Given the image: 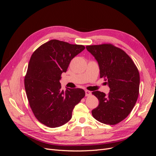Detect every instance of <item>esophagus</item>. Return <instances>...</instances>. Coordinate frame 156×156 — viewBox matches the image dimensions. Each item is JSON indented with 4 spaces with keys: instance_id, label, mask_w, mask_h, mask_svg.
Here are the masks:
<instances>
[{
    "instance_id": "1",
    "label": "esophagus",
    "mask_w": 156,
    "mask_h": 156,
    "mask_svg": "<svg viewBox=\"0 0 156 156\" xmlns=\"http://www.w3.org/2000/svg\"><path fill=\"white\" fill-rule=\"evenodd\" d=\"M91 92L89 91V90H85V94H86V96H89L91 95Z\"/></svg>"
}]
</instances>
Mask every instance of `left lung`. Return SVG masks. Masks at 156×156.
Segmentation results:
<instances>
[{"label": "left lung", "mask_w": 156, "mask_h": 156, "mask_svg": "<svg viewBox=\"0 0 156 156\" xmlns=\"http://www.w3.org/2000/svg\"><path fill=\"white\" fill-rule=\"evenodd\" d=\"M86 48L97 60L100 77L107 81L110 88L108 95L100 91L92 92L99 105L92 115L103 124L115 125L129 115L137 100L139 70L125 51L112 44L87 45Z\"/></svg>", "instance_id": "8db88e82"}]
</instances>
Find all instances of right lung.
<instances>
[{"mask_svg": "<svg viewBox=\"0 0 156 156\" xmlns=\"http://www.w3.org/2000/svg\"><path fill=\"white\" fill-rule=\"evenodd\" d=\"M85 47L51 40L32 55L25 77L31 109L41 124L57 127L72 119L75 106L85 96L81 88L61 89L60 79L69 64Z\"/></svg>", "mask_w": 156, "mask_h": 156, "instance_id": "1", "label": "right lung"}]
</instances>
